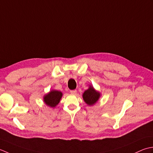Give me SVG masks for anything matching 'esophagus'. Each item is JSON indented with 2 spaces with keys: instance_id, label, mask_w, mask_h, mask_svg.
Masks as SVG:
<instances>
[{
  "instance_id": "1",
  "label": "esophagus",
  "mask_w": 153,
  "mask_h": 153,
  "mask_svg": "<svg viewBox=\"0 0 153 153\" xmlns=\"http://www.w3.org/2000/svg\"><path fill=\"white\" fill-rule=\"evenodd\" d=\"M71 94H76V90H71Z\"/></svg>"
}]
</instances>
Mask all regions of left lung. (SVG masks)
Instances as JSON below:
<instances>
[{
    "label": "left lung",
    "mask_w": 153,
    "mask_h": 153,
    "mask_svg": "<svg viewBox=\"0 0 153 153\" xmlns=\"http://www.w3.org/2000/svg\"><path fill=\"white\" fill-rule=\"evenodd\" d=\"M100 97V93L96 91L94 87L90 86L88 90H86L83 93L82 98L88 105H92L95 104Z\"/></svg>",
    "instance_id": "8db88e82"
}]
</instances>
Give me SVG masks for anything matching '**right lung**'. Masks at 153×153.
Segmentation results:
<instances>
[{
    "label": "right lung",
    "mask_w": 153,
    "mask_h": 153,
    "mask_svg": "<svg viewBox=\"0 0 153 153\" xmlns=\"http://www.w3.org/2000/svg\"><path fill=\"white\" fill-rule=\"evenodd\" d=\"M63 96V93L58 90H51L48 94H47L43 97V101L45 104L49 107L55 108Z\"/></svg>",
    "instance_id": "add662e5"
}]
</instances>
